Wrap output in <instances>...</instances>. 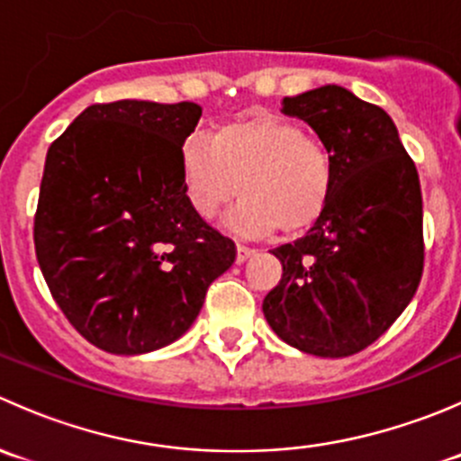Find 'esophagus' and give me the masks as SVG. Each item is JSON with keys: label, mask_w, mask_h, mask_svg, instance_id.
I'll return each mask as SVG.
<instances>
[{"label": "esophagus", "mask_w": 461, "mask_h": 461, "mask_svg": "<svg viewBox=\"0 0 461 461\" xmlns=\"http://www.w3.org/2000/svg\"><path fill=\"white\" fill-rule=\"evenodd\" d=\"M257 254V249L248 248V245H236V263H245L248 258H252Z\"/></svg>", "instance_id": "esophagus-1"}]
</instances>
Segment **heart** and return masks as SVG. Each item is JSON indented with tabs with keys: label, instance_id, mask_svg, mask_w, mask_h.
I'll return each instance as SVG.
<instances>
[{
	"label": "heart",
	"instance_id": "obj_1",
	"mask_svg": "<svg viewBox=\"0 0 461 461\" xmlns=\"http://www.w3.org/2000/svg\"><path fill=\"white\" fill-rule=\"evenodd\" d=\"M180 176L198 216L212 218L236 192L227 225L243 236L310 230L334 192V162L301 124L276 115H252L192 136L180 151Z\"/></svg>",
	"mask_w": 461,
	"mask_h": 461
}]
</instances>
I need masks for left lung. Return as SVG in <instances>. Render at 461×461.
<instances>
[{
    "mask_svg": "<svg viewBox=\"0 0 461 461\" xmlns=\"http://www.w3.org/2000/svg\"><path fill=\"white\" fill-rule=\"evenodd\" d=\"M334 162V192L303 239L272 254L283 276L265 296L269 328L301 352L350 357L406 310L424 269V212L415 162L393 118L337 85L283 97Z\"/></svg>",
    "mask_w": 461,
    "mask_h": 461,
    "instance_id": "1",
    "label": "left lung"
}]
</instances>
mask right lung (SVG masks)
<instances>
[{"label": "right lung", "mask_w": 461, "mask_h": 461, "mask_svg": "<svg viewBox=\"0 0 461 461\" xmlns=\"http://www.w3.org/2000/svg\"><path fill=\"white\" fill-rule=\"evenodd\" d=\"M201 115L194 102L93 104L46 153L37 263L64 317L111 355L183 337L236 260L183 187L180 151Z\"/></svg>", "instance_id": "1"}]
</instances>
